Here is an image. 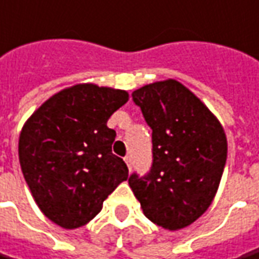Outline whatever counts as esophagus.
<instances>
[{
    "instance_id": "1",
    "label": "esophagus",
    "mask_w": 259,
    "mask_h": 259,
    "mask_svg": "<svg viewBox=\"0 0 259 259\" xmlns=\"http://www.w3.org/2000/svg\"><path fill=\"white\" fill-rule=\"evenodd\" d=\"M124 160H125V163H126V166H128V169L131 170V167H133V162H131V158H130V156H125V158H124Z\"/></svg>"
}]
</instances>
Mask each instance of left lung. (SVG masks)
I'll return each instance as SVG.
<instances>
[{"label": "left lung", "mask_w": 259, "mask_h": 259, "mask_svg": "<svg viewBox=\"0 0 259 259\" xmlns=\"http://www.w3.org/2000/svg\"><path fill=\"white\" fill-rule=\"evenodd\" d=\"M133 100L152 128V167L128 183L148 219L165 230L190 226L211 204L227 159V137L207 106L178 80L142 85Z\"/></svg>", "instance_id": "1"}]
</instances>
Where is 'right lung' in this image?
<instances>
[{"label": "right lung", "mask_w": 259, "mask_h": 259, "mask_svg": "<svg viewBox=\"0 0 259 259\" xmlns=\"http://www.w3.org/2000/svg\"><path fill=\"white\" fill-rule=\"evenodd\" d=\"M128 99L125 90L80 83L53 94L26 119L19 163L37 207L55 224L85 226L128 179L125 162L111 152L115 131L107 126Z\"/></svg>", "instance_id": "add662e5"}]
</instances>
